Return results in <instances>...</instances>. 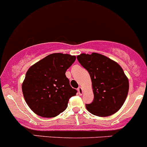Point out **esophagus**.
I'll list each match as a JSON object with an SVG mask.
<instances>
[{
	"label": "esophagus",
	"instance_id": "1",
	"mask_svg": "<svg viewBox=\"0 0 147 147\" xmlns=\"http://www.w3.org/2000/svg\"><path fill=\"white\" fill-rule=\"evenodd\" d=\"M78 94H80V95H82L83 93V88L82 87H79L78 88Z\"/></svg>",
	"mask_w": 147,
	"mask_h": 147
}]
</instances>
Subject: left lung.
Here are the masks:
<instances>
[{"instance_id": "obj_1", "label": "left lung", "mask_w": 147, "mask_h": 147, "mask_svg": "<svg viewBox=\"0 0 147 147\" xmlns=\"http://www.w3.org/2000/svg\"><path fill=\"white\" fill-rule=\"evenodd\" d=\"M78 61L88 72L94 98L86 105L88 111L99 117H107L121 108L126 99L129 83L122 67L104 55L81 53Z\"/></svg>"}]
</instances>
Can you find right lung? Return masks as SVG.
<instances>
[{
	"label": "right lung",
	"instance_id": "right-lung-1",
	"mask_svg": "<svg viewBox=\"0 0 147 147\" xmlns=\"http://www.w3.org/2000/svg\"><path fill=\"white\" fill-rule=\"evenodd\" d=\"M75 59L69 54L52 53L29 68L22 93L29 107L36 115L53 117L67 109L69 99L78 92L65 75Z\"/></svg>",
	"mask_w": 147,
	"mask_h": 147
}]
</instances>
